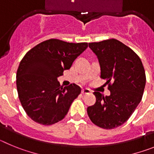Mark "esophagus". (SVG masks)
I'll return each instance as SVG.
<instances>
[{"instance_id": "34e87169", "label": "esophagus", "mask_w": 154, "mask_h": 154, "mask_svg": "<svg viewBox=\"0 0 154 154\" xmlns=\"http://www.w3.org/2000/svg\"><path fill=\"white\" fill-rule=\"evenodd\" d=\"M91 92V91L88 89H85L82 90V94H89Z\"/></svg>"}]
</instances>
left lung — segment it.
Returning <instances> with one entry per match:
<instances>
[{
    "instance_id": "1",
    "label": "left lung",
    "mask_w": 154,
    "mask_h": 154,
    "mask_svg": "<svg viewBox=\"0 0 154 154\" xmlns=\"http://www.w3.org/2000/svg\"><path fill=\"white\" fill-rule=\"evenodd\" d=\"M99 59L101 77L106 80L109 96L94 92L96 101L87 108L92 123L111 130L129 119L140 103L146 85V75L140 58L116 39L89 43Z\"/></svg>"
}]
</instances>
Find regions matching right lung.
Returning <instances> with one entry per match:
<instances>
[{"label": "right lung", "mask_w": 154, "mask_h": 154, "mask_svg": "<svg viewBox=\"0 0 154 154\" xmlns=\"http://www.w3.org/2000/svg\"><path fill=\"white\" fill-rule=\"evenodd\" d=\"M88 43H69L49 39L31 48L20 62L16 75L18 97L32 120L52 125L65 118L81 92L75 84L62 87L58 77L69 69Z\"/></svg>", "instance_id": "1"}]
</instances>
